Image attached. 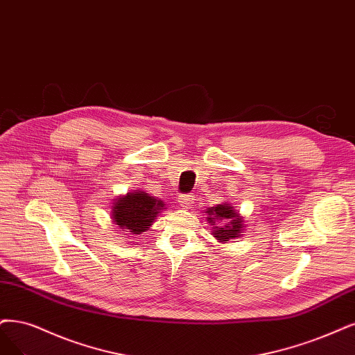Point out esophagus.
<instances>
[{"mask_svg":"<svg viewBox=\"0 0 355 355\" xmlns=\"http://www.w3.org/2000/svg\"><path fill=\"white\" fill-rule=\"evenodd\" d=\"M193 200H194V194L193 193H190V194H180L178 196V203L182 207H186V209H190Z\"/></svg>","mask_w":355,"mask_h":355,"instance_id":"34e87169","label":"esophagus"}]
</instances>
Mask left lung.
Segmentation results:
<instances>
[{
    "label": "left lung",
    "instance_id": "8db88e82",
    "mask_svg": "<svg viewBox=\"0 0 355 355\" xmlns=\"http://www.w3.org/2000/svg\"><path fill=\"white\" fill-rule=\"evenodd\" d=\"M209 224L214 225V235L220 241H230L240 235V230L243 228L241 219L234 211V207L230 205H216L214 207H209L206 212ZM219 221H224L225 225L220 226Z\"/></svg>",
    "mask_w": 355,
    "mask_h": 355
}]
</instances>
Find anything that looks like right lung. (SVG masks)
Here are the masks:
<instances>
[{"label":"right lung","instance_id":"right-lung-1","mask_svg":"<svg viewBox=\"0 0 355 355\" xmlns=\"http://www.w3.org/2000/svg\"><path fill=\"white\" fill-rule=\"evenodd\" d=\"M164 209V202L144 191L128 193L114 203L112 218L118 228L139 235L152 225L153 219Z\"/></svg>","mask_w":355,"mask_h":355}]
</instances>
